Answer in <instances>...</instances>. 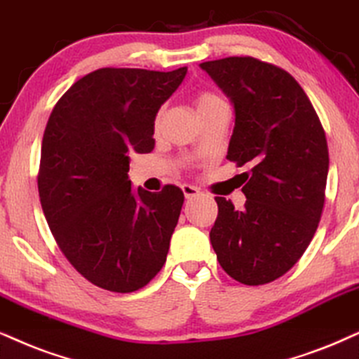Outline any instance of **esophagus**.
Segmentation results:
<instances>
[{
	"label": "esophagus",
	"instance_id": "34e87169",
	"mask_svg": "<svg viewBox=\"0 0 359 359\" xmlns=\"http://www.w3.org/2000/svg\"><path fill=\"white\" fill-rule=\"evenodd\" d=\"M182 192L185 195V198H195L201 195V190L194 187V185H182Z\"/></svg>",
	"mask_w": 359,
	"mask_h": 359
}]
</instances>
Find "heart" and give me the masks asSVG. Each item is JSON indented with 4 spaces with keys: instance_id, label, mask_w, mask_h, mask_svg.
Here are the masks:
<instances>
[{
    "instance_id": "b5f03b06",
    "label": "heart",
    "mask_w": 359,
    "mask_h": 359,
    "mask_svg": "<svg viewBox=\"0 0 359 359\" xmlns=\"http://www.w3.org/2000/svg\"><path fill=\"white\" fill-rule=\"evenodd\" d=\"M194 104H195V111H197V116L198 117L203 116V114H207V112L215 111V109L226 106V104L224 102V99L217 96V94L208 93V90L198 93L197 96H195V99H194ZM157 122H158V119H157Z\"/></svg>"
}]
</instances>
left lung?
Instances as JSON below:
<instances>
[{"mask_svg":"<svg viewBox=\"0 0 359 359\" xmlns=\"http://www.w3.org/2000/svg\"><path fill=\"white\" fill-rule=\"evenodd\" d=\"M235 109L226 158L243 172V210L215 197L217 260L243 285H265L300 260L318 229L328 144L310 99L290 72L250 56L202 62Z\"/></svg>","mask_w":359,"mask_h":359,"instance_id":"obj_1","label":"left lung"}]
</instances>
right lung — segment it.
<instances>
[{"label": "right lung", "mask_w": 359, "mask_h": 359, "mask_svg": "<svg viewBox=\"0 0 359 359\" xmlns=\"http://www.w3.org/2000/svg\"><path fill=\"white\" fill-rule=\"evenodd\" d=\"M187 67H102L59 99L41 146L38 190L53 237L90 283L116 293L146 287L164 266L184 194L130 187L134 152L154 149V121Z\"/></svg>", "instance_id": "add662e5"}]
</instances>
